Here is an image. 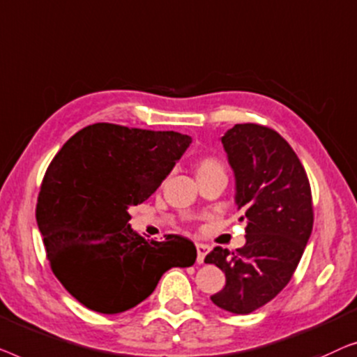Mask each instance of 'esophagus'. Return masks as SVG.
Here are the masks:
<instances>
[{
  "label": "esophagus",
  "instance_id": "obj_1",
  "mask_svg": "<svg viewBox=\"0 0 357 357\" xmlns=\"http://www.w3.org/2000/svg\"><path fill=\"white\" fill-rule=\"evenodd\" d=\"M195 248H197V264H204L205 255L210 252V248L207 244H202V243L195 244Z\"/></svg>",
  "mask_w": 357,
  "mask_h": 357
}]
</instances>
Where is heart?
Returning a JSON list of instances; mask_svg holds the SVG:
<instances>
[{"label": "heart", "instance_id": "b5f03b06", "mask_svg": "<svg viewBox=\"0 0 357 357\" xmlns=\"http://www.w3.org/2000/svg\"><path fill=\"white\" fill-rule=\"evenodd\" d=\"M195 172H197V176H202V174H207V173L225 172V168H223V163L220 162L218 158L202 157L197 160V163H195Z\"/></svg>", "mask_w": 357, "mask_h": 357}]
</instances>
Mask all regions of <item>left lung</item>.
<instances>
[{"mask_svg":"<svg viewBox=\"0 0 357 357\" xmlns=\"http://www.w3.org/2000/svg\"><path fill=\"white\" fill-rule=\"evenodd\" d=\"M236 178V205L245 244L215 248L205 262L227 275L212 303L233 314H250L289 283L312 233L314 208L303 163L277 130L236 124L222 137Z\"/></svg>","mask_w":357,"mask_h":357,"instance_id":"1","label":"left lung"}]
</instances>
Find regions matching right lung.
I'll return each mask as SVG.
<instances>
[{
  "label": "right lung",
  "instance_id": "add662e5",
  "mask_svg": "<svg viewBox=\"0 0 357 357\" xmlns=\"http://www.w3.org/2000/svg\"><path fill=\"white\" fill-rule=\"evenodd\" d=\"M190 142L174 130L97 123L74 134L48 165L38 229L54 277L87 309L124 312L147 299L167 270L194 265L192 241H147L130 229L128 212L157 190Z\"/></svg>",
  "mask_w": 357,
  "mask_h": 357
}]
</instances>
